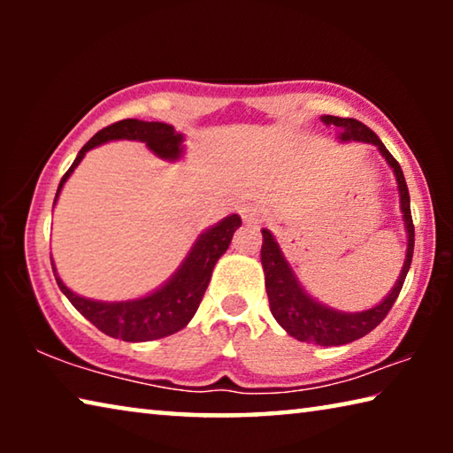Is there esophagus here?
<instances>
[{
    "label": "esophagus",
    "mask_w": 453,
    "mask_h": 453,
    "mask_svg": "<svg viewBox=\"0 0 453 453\" xmlns=\"http://www.w3.org/2000/svg\"><path fill=\"white\" fill-rule=\"evenodd\" d=\"M240 216H242L245 224H262L264 218H265L262 208H257L256 203H242L240 205Z\"/></svg>",
    "instance_id": "34e87169"
}]
</instances>
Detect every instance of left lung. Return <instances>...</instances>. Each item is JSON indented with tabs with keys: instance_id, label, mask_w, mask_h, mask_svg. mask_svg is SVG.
<instances>
[{
	"instance_id": "1",
	"label": "left lung",
	"mask_w": 453,
	"mask_h": 453,
	"mask_svg": "<svg viewBox=\"0 0 453 453\" xmlns=\"http://www.w3.org/2000/svg\"><path fill=\"white\" fill-rule=\"evenodd\" d=\"M326 126H334L340 129L342 142H364L372 143L380 150L381 157L386 159L388 165L394 170L397 191H400V210L403 213L405 232H408V250H405V262L392 291L383 300L364 311H337L329 305H324L308 294L296 278L294 270L286 257L281 254L280 243L275 242L270 229H262L264 243H262V265L265 273V291L270 297V310L278 324L286 332L300 342L316 343V346H343L354 340H359L372 332L375 326H380L388 311L392 310L397 296H400L405 275L410 272L411 256H413V221L410 210V191L405 186V178L400 164L395 157L386 150V145L375 135L370 127L364 126L362 121L351 118H335V116H321Z\"/></svg>"
}]
</instances>
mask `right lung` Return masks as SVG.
Here are the masks:
<instances>
[{
    "label": "right lung",
    "mask_w": 453,
    "mask_h": 453,
    "mask_svg": "<svg viewBox=\"0 0 453 453\" xmlns=\"http://www.w3.org/2000/svg\"><path fill=\"white\" fill-rule=\"evenodd\" d=\"M113 140H132L143 142L156 153L157 157L167 162H178L183 156V135L173 129V126L164 121H142V119H121L118 124H111L97 132L91 140L80 150L78 157L73 159L70 170L65 172L59 181L56 199L61 194V188L67 178L80 165L83 156L97 145L113 142ZM242 226V218L237 213L218 221L216 226L205 229L197 235L196 243L191 245L186 259L175 270V273L167 280L164 286H159L151 294L137 297L127 302H97L73 294V291L59 280L56 265L51 262L56 281L64 296L72 302L83 318L89 319L99 332L110 337H118L124 342H151L159 337L172 335L189 324V319L196 316L199 302L208 289L211 280L213 265L226 254V250L232 243L234 232Z\"/></svg>",
    "instance_id": "obj_1"
}]
</instances>
